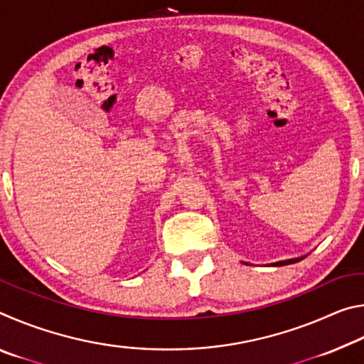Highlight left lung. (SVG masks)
<instances>
[{
	"label": "left lung",
	"instance_id": "1",
	"mask_svg": "<svg viewBox=\"0 0 364 364\" xmlns=\"http://www.w3.org/2000/svg\"><path fill=\"white\" fill-rule=\"evenodd\" d=\"M306 255L304 257H297V258H289V260H281V262H276V263H271V267H284V264H291V263H297L300 260H304ZM247 264V263H245Z\"/></svg>",
	"mask_w": 364,
	"mask_h": 364
}]
</instances>
